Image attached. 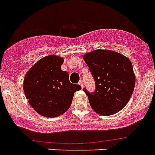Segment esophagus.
<instances>
[{
	"label": "esophagus",
	"instance_id": "34e87169",
	"mask_svg": "<svg viewBox=\"0 0 155 155\" xmlns=\"http://www.w3.org/2000/svg\"><path fill=\"white\" fill-rule=\"evenodd\" d=\"M78 84L80 85H81V87H83V85H84V82H83V81H82V80H80V81H79L78 82Z\"/></svg>",
	"mask_w": 155,
	"mask_h": 155
}]
</instances>
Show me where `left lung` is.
I'll list each match as a JSON object with an SVG mask.
<instances>
[{
    "mask_svg": "<svg viewBox=\"0 0 155 155\" xmlns=\"http://www.w3.org/2000/svg\"><path fill=\"white\" fill-rule=\"evenodd\" d=\"M83 59L95 81V92L84 89L90 106L99 114L112 115L128 103L135 85L132 63L124 55L109 49H95Z\"/></svg>",
    "mask_w": 155,
    "mask_h": 155,
    "instance_id": "1",
    "label": "left lung"
}]
</instances>
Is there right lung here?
<instances>
[{
  "label": "right lung",
  "instance_id": "right-lung-1",
  "mask_svg": "<svg viewBox=\"0 0 155 155\" xmlns=\"http://www.w3.org/2000/svg\"><path fill=\"white\" fill-rule=\"evenodd\" d=\"M64 58L49 55L38 61L25 74L23 90L28 103L39 114L55 117L71 106L74 94L81 85L70 83L66 71L61 70Z\"/></svg>",
  "mask_w": 155,
  "mask_h": 155
}]
</instances>
